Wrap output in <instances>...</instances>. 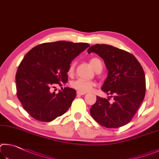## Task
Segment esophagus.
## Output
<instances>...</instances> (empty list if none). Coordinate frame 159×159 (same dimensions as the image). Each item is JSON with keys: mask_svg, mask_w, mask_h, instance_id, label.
Wrapping results in <instances>:
<instances>
[{"mask_svg": "<svg viewBox=\"0 0 159 159\" xmlns=\"http://www.w3.org/2000/svg\"><path fill=\"white\" fill-rule=\"evenodd\" d=\"M77 96H83V95H85L86 92H82V91H77Z\"/></svg>", "mask_w": 159, "mask_h": 159, "instance_id": "34e87169", "label": "esophagus"}]
</instances>
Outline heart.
I'll use <instances>...</instances> for the list:
<instances>
[{
  "mask_svg": "<svg viewBox=\"0 0 159 159\" xmlns=\"http://www.w3.org/2000/svg\"><path fill=\"white\" fill-rule=\"evenodd\" d=\"M90 65L91 67L94 69V70L98 68V67H102V62L98 58H91L89 61ZM75 68V63H72L70 64L69 67L68 72L71 74L74 70ZM94 83L91 81H87L84 79H77L76 80H74L71 82V87L74 88L79 91H82V92H87L89 91L93 87Z\"/></svg>",
  "mask_w": 159,
  "mask_h": 159,
  "instance_id": "b5f03b06",
  "label": "heart"
}]
</instances>
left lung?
I'll return each instance as SVG.
<instances>
[{"label": "left lung", "instance_id": "8db88e82", "mask_svg": "<svg viewBox=\"0 0 159 159\" xmlns=\"http://www.w3.org/2000/svg\"><path fill=\"white\" fill-rule=\"evenodd\" d=\"M87 52L103 59L108 72L101 89L110 95L107 98L97 96L91 115L106 128L123 126L131 120L145 96L143 67L133 54L109 44H96Z\"/></svg>", "mask_w": 159, "mask_h": 159}]
</instances>
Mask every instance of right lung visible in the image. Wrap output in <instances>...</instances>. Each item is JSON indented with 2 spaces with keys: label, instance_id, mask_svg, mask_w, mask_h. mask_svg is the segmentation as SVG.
I'll use <instances>...</instances> for the list:
<instances>
[{
  "label": "right lung",
  "instance_id": "1",
  "mask_svg": "<svg viewBox=\"0 0 159 159\" xmlns=\"http://www.w3.org/2000/svg\"><path fill=\"white\" fill-rule=\"evenodd\" d=\"M89 46L84 43L57 41L39 44L25 55L16 74V95L33 118L52 121L69 109L76 91L65 87L56 93L52 88L68 82L70 64Z\"/></svg>",
  "mask_w": 159,
  "mask_h": 159
}]
</instances>
